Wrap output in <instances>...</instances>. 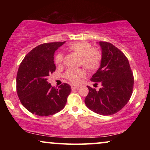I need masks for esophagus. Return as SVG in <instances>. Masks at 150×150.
<instances>
[{"mask_svg":"<svg viewBox=\"0 0 150 150\" xmlns=\"http://www.w3.org/2000/svg\"><path fill=\"white\" fill-rule=\"evenodd\" d=\"M71 89H77L80 87L79 85H72L71 86Z\"/></svg>","mask_w":150,"mask_h":150,"instance_id":"1","label":"esophagus"}]
</instances>
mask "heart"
<instances>
[{
	"label": "heart",
	"instance_id": "obj_1",
	"mask_svg": "<svg viewBox=\"0 0 150 150\" xmlns=\"http://www.w3.org/2000/svg\"><path fill=\"white\" fill-rule=\"evenodd\" d=\"M91 44L86 41L73 42L69 44L67 48L71 52L80 56V64L83 65L86 69L94 71L100 67L102 62V53L97 48H91ZM63 54L59 52L55 57V63L59 65L63 61ZM85 76L83 69H68L65 74V77L71 83H77L81 78Z\"/></svg>",
	"mask_w": 150,
	"mask_h": 150
}]
</instances>
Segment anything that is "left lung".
<instances>
[{
  "label": "left lung",
  "mask_w": 150,
  "mask_h": 150,
  "mask_svg": "<svg viewBox=\"0 0 150 150\" xmlns=\"http://www.w3.org/2000/svg\"><path fill=\"white\" fill-rule=\"evenodd\" d=\"M102 62L92 76L95 85L102 84L99 91L87 86L86 106L96 113L111 115L122 109L132 96L134 77L127 57L109 42H100Z\"/></svg>",
  "instance_id": "obj_1"
}]
</instances>
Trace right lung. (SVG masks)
Wrapping results in <instances>:
<instances>
[{
  "label": "right lung",
  "mask_w": 150,
  "mask_h": 150,
  "mask_svg": "<svg viewBox=\"0 0 150 150\" xmlns=\"http://www.w3.org/2000/svg\"><path fill=\"white\" fill-rule=\"evenodd\" d=\"M63 42L45 43L26 55L16 77V91L22 105L33 114L52 115L65 107L71 91L68 84L52 87L48 78L56 69L54 52Z\"/></svg>",
  "instance_id": "add662e5"
}]
</instances>
